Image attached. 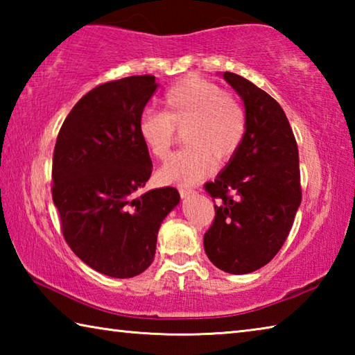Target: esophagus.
Wrapping results in <instances>:
<instances>
[{
    "mask_svg": "<svg viewBox=\"0 0 355 355\" xmlns=\"http://www.w3.org/2000/svg\"><path fill=\"white\" fill-rule=\"evenodd\" d=\"M178 191H180V196H182L183 199H186V197H189L192 194H196V191L192 189V188H189V186H180Z\"/></svg>",
    "mask_w": 355,
    "mask_h": 355,
    "instance_id": "1",
    "label": "esophagus"
}]
</instances>
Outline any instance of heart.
Returning <instances> with one entry per match:
<instances>
[{
    "instance_id": "1",
    "label": "heart",
    "mask_w": 355,
    "mask_h": 355,
    "mask_svg": "<svg viewBox=\"0 0 355 355\" xmlns=\"http://www.w3.org/2000/svg\"><path fill=\"white\" fill-rule=\"evenodd\" d=\"M164 112L147 111L139 120V135L155 158L166 159L184 130L183 148L159 169V180L173 184H192L224 164L241 148L248 116L235 94L200 76H188L163 97Z\"/></svg>"
}]
</instances>
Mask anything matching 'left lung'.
I'll return each mask as SVG.
<instances>
[{
  "mask_svg": "<svg viewBox=\"0 0 355 355\" xmlns=\"http://www.w3.org/2000/svg\"><path fill=\"white\" fill-rule=\"evenodd\" d=\"M224 78L244 101L248 131L224 172L205 184L218 203L203 248L220 271L248 274L271 261L291 230L302 200L299 152L271 95L232 71Z\"/></svg>",
  "mask_w": 355,
  "mask_h": 355,
  "instance_id": "1",
  "label": "left lung"
}]
</instances>
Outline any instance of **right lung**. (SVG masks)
<instances>
[{
  "mask_svg": "<svg viewBox=\"0 0 355 355\" xmlns=\"http://www.w3.org/2000/svg\"><path fill=\"white\" fill-rule=\"evenodd\" d=\"M156 87L152 75L98 84L65 117L53 153L51 194L64 239L110 277L146 271L161 222L180 202L172 186L141 192L152 159L139 120Z\"/></svg>",
  "mask_w": 355,
  "mask_h": 355,
  "instance_id": "add662e5",
  "label": "right lung"
}]
</instances>
